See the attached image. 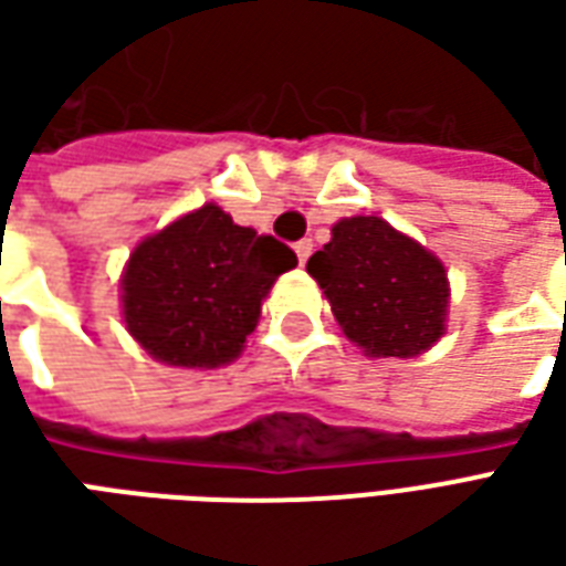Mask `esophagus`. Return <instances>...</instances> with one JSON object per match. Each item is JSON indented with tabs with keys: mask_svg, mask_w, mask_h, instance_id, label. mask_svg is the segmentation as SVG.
Returning a JSON list of instances; mask_svg holds the SVG:
<instances>
[{
	"mask_svg": "<svg viewBox=\"0 0 566 566\" xmlns=\"http://www.w3.org/2000/svg\"><path fill=\"white\" fill-rule=\"evenodd\" d=\"M312 239H300V242H296L294 245V251H296V260H300V266H303V263H306L308 260V254H312Z\"/></svg>",
	"mask_w": 566,
	"mask_h": 566,
	"instance_id": "1",
	"label": "esophagus"
}]
</instances>
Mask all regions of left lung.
Wrapping results in <instances>:
<instances>
[{"instance_id": "left-lung-1", "label": "left lung", "mask_w": 566, "mask_h": 566, "mask_svg": "<svg viewBox=\"0 0 566 566\" xmlns=\"http://www.w3.org/2000/svg\"><path fill=\"white\" fill-rule=\"evenodd\" d=\"M306 270L369 357H416L446 333V266L376 214L343 218Z\"/></svg>"}]
</instances>
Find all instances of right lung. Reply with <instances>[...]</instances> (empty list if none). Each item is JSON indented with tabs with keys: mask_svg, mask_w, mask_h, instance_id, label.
Instances as JSON below:
<instances>
[{
	"mask_svg": "<svg viewBox=\"0 0 566 566\" xmlns=\"http://www.w3.org/2000/svg\"><path fill=\"white\" fill-rule=\"evenodd\" d=\"M294 266L284 242L206 202L129 254L120 279L127 331L160 364L223 367L242 355L260 303Z\"/></svg>",
	"mask_w": 566,
	"mask_h": 566,
	"instance_id": "obj_1",
	"label": "right lung"
}]
</instances>
